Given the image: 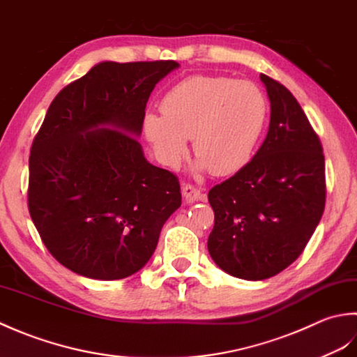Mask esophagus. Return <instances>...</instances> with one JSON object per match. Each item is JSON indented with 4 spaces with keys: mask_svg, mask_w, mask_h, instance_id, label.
<instances>
[{
    "mask_svg": "<svg viewBox=\"0 0 357 357\" xmlns=\"http://www.w3.org/2000/svg\"><path fill=\"white\" fill-rule=\"evenodd\" d=\"M181 194H183V199L188 203H194L195 200H199L200 195H202L199 188H195L192 185H188V183L181 186Z\"/></svg>",
    "mask_w": 357,
    "mask_h": 357,
    "instance_id": "34e87169",
    "label": "esophagus"
}]
</instances>
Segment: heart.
<instances>
[{
    "label": "heart",
    "instance_id": "obj_1",
    "mask_svg": "<svg viewBox=\"0 0 357 357\" xmlns=\"http://www.w3.org/2000/svg\"><path fill=\"white\" fill-rule=\"evenodd\" d=\"M270 105L257 84L215 75L181 79L165 93L162 112L148 111L144 138L157 158L177 166L188 142L199 160L195 169L229 176L251 162L265 132Z\"/></svg>",
    "mask_w": 357,
    "mask_h": 357
}]
</instances>
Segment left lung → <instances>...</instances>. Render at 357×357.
Masks as SVG:
<instances>
[{
  "mask_svg": "<svg viewBox=\"0 0 357 357\" xmlns=\"http://www.w3.org/2000/svg\"><path fill=\"white\" fill-rule=\"evenodd\" d=\"M270 129L251 162L208 192L211 257L234 278L264 280L301 256L325 208L322 144L285 86L260 74Z\"/></svg>",
  "mask_w": 357,
  "mask_h": 357,
  "instance_id": "obj_1",
  "label": "left lung"
}]
</instances>
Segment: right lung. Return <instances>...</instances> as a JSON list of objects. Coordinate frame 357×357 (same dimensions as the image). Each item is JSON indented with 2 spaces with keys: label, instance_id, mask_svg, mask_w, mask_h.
<instances>
[{
  "label": "right lung",
  "instance_id": "obj_1",
  "mask_svg": "<svg viewBox=\"0 0 357 357\" xmlns=\"http://www.w3.org/2000/svg\"><path fill=\"white\" fill-rule=\"evenodd\" d=\"M177 61H103L50 103L29 157L27 205L49 252L79 275L119 280L148 264L181 205L178 178L137 137L151 92Z\"/></svg>",
  "mask_w": 357,
  "mask_h": 357
}]
</instances>
